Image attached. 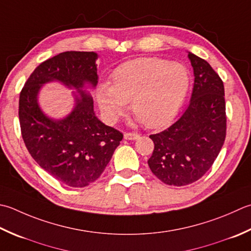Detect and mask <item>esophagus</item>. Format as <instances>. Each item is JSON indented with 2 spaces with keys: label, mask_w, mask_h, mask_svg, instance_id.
<instances>
[{
  "label": "esophagus",
  "mask_w": 251,
  "mask_h": 251,
  "mask_svg": "<svg viewBox=\"0 0 251 251\" xmlns=\"http://www.w3.org/2000/svg\"><path fill=\"white\" fill-rule=\"evenodd\" d=\"M139 138L138 134H134V132H126L124 134V139L126 140H136Z\"/></svg>",
  "instance_id": "esophagus-1"
}]
</instances>
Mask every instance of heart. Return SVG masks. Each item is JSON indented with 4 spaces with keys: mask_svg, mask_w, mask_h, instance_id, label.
Here are the masks:
<instances>
[{
    "mask_svg": "<svg viewBox=\"0 0 251 251\" xmlns=\"http://www.w3.org/2000/svg\"><path fill=\"white\" fill-rule=\"evenodd\" d=\"M190 86V72L184 64L140 57L116 67L111 83L98 88L97 101L109 123L116 122L130 102L137 121L149 128H159L177 115Z\"/></svg>",
    "mask_w": 251,
    "mask_h": 251,
    "instance_id": "b5f03b06",
    "label": "heart"
}]
</instances>
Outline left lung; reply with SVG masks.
<instances>
[{"instance_id": "left-lung-1", "label": "left lung", "mask_w": 251, "mask_h": 251, "mask_svg": "<svg viewBox=\"0 0 251 251\" xmlns=\"http://www.w3.org/2000/svg\"><path fill=\"white\" fill-rule=\"evenodd\" d=\"M195 82L191 99L168 129L150 135L154 150L149 168L166 185L185 186L205 174L226 135L223 81L210 64L188 52Z\"/></svg>"}]
</instances>
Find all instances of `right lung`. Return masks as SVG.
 I'll return each mask as SVG.
<instances>
[{
  "mask_svg": "<svg viewBox=\"0 0 251 251\" xmlns=\"http://www.w3.org/2000/svg\"><path fill=\"white\" fill-rule=\"evenodd\" d=\"M96 52L67 51L41 63L19 96V123L33 160L54 178L71 187H86L100 177L123 139L122 132L96 116L88 90L98 83ZM50 82L73 92V110L62 119L46 115L38 93Z\"/></svg>",
  "mask_w": 251,
  "mask_h": 251,
  "instance_id": "obj_1",
  "label": "right lung"
}]
</instances>
